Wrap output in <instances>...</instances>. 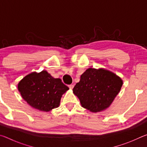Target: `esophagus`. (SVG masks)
Here are the masks:
<instances>
[{
	"mask_svg": "<svg viewBox=\"0 0 147 147\" xmlns=\"http://www.w3.org/2000/svg\"><path fill=\"white\" fill-rule=\"evenodd\" d=\"M68 86H69V88H70L71 89H73V88H74V85H73V84H71V85H69Z\"/></svg>",
	"mask_w": 147,
	"mask_h": 147,
	"instance_id": "obj_1",
	"label": "esophagus"
}]
</instances>
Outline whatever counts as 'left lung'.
I'll return each mask as SVG.
<instances>
[{"instance_id":"8db88e82","label":"left lung","mask_w":147,"mask_h":147,"mask_svg":"<svg viewBox=\"0 0 147 147\" xmlns=\"http://www.w3.org/2000/svg\"><path fill=\"white\" fill-rule=\"evenodd\" d=\"M123 86L120 77L104 69L89 68L73 89L81 105L91 112L108 108Z\"/></svg>"}]
</instances>
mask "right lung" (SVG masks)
Instances as JSON below:
<instances>
[{
	"instance_id": "right-lung-1",
	"label": "right lung",
	"mask_w": 147,
	"mask_h": 147,
	"mask_svg": "<svg viewBox=\"0 0 147 147\" xmlns=\"http://www.w3.org/2000/svg\"><path fill=\"white\" fill-rule=\"evenodd\" d=\"M18 89L22 97L33 108L49 111L58 108L62 94L69 88L61 79L54 78L46 71L32 73L19 82Z\"/></svg>"
}]
</instances>
